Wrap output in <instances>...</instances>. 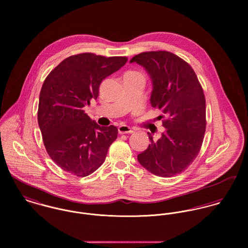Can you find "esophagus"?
<instances>
[{"label":"esophagus","instance_id":"34e87169","mask_svg":"<svg viewBox=\"0 0 248 248\" xmlns=\"http://www.w3.org/2000/svg\"><path fill=\"white\" fill-rule=\"evenodd\" d=\"M118 132L119 134H132L134 133V130L127 125H120L118 127Z\"/></svg>","mask_w":248,"mask_h":248}]
</instances>
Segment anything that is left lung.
<instances>
[{"label": "left lung", "instance_id": "1", "mask_svg": "<svg viewBox=\"0 0 248 248\" xmlns=\"http://www.w3.org/2000/svg\"><path fill=\"white\" fill-rule=\"evenodd\" d=\"M153 83L151 104L162 109L165 132L138 155L142 166L158 177H174L195 160L202 148L205 128V97L192 67L176 54L147 51L134 56Z\"/></svg>", "mask_w": 248, "mask_h": 248}]
</instances>
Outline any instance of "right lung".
<instances>
[{"mask_svg": "<svg viewBox=\"0 0 248 248\" xmlns=\"http://www.w3.org/2000/svg\"><path fill=\"white\" fill-rule=\"evenodd\" d=\"M127 61L125 56L80 53L63 60L45 79L38 124L48 155L64 171L87 177L103 164L118 130L99 126L83 108L98 97L101 82Z\"/></svg>", "mask_w": 248, "mask_h": 248, "instance_id": "obj_1", "label": "right lung"}]
</instances>
